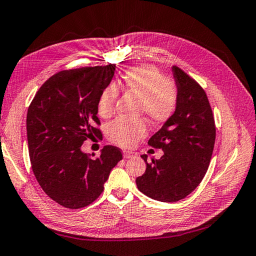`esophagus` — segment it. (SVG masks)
I'll list each match as a JSON object with an SVG mask.
<instances>
[{
  "mask_svg": "<svg viewBox=\"0 0 256 256\" xmlns=\"http://www.w3.org/2000/svg\"><path fill=\"white\" fill-rule=\"evenodd\" d=\"M134 157H137V154L132 152V151H124V158L126 159H132Z\"/></svg>",
  "mask_w": 256,
  "mask_h": 256,
  "instance_id": "34e87169",
  "label": "esophagus"
}]
</instances>
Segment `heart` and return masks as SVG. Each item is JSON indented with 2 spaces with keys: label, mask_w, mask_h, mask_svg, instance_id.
I'll return each instance as SVG.
<instances>
[{
  "label": "heart",
  "mask_w": 256,
  "mask_h": 256,
  "mask_svg": "<svg viewBox=\"0 0 256 256\" xmlns=\"http://www.w3.org/2000/svg\"><path fill=\"white\" fill-rule=\"evenodd\" d=\"M124 90L140 98L139 112L154 124H164L174 116L179 105L178 87L172 80H166L162 72L152 65L136 66L124 72L120 80ZM119 95L118 87L110 84L104 88L97 100V112L102 118H110L114 114V102ZM144 119L117 118L107 127V138L122 148H132L147 134Z\"/></svg>",
  "instance_id": "1"
}]
</instances>
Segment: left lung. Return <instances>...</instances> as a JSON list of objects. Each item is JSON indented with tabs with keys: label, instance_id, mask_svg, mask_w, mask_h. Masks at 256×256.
<instances>
[{
	"label": "left lung",
	"instance_id": "8db88e82",
	"mask_svg": "<svg viewBox=\"0 0 256 256\" xmlns=\"http://www.w3.org/2000/svg\"><path fill=\"white\" fill-rule=\"evenodd\" d=\"M179 90L174 116L149 139L162 149L159 160L142 154L147 168L136 179L139 191L154 200L176 202L184 199L204 178L216 142V124L204 90L186 72L172 67Z\"/></svg>",
	"mask_w": 256,
	"mask_h": 256
}]
</instances>
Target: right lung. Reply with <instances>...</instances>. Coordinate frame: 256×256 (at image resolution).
Wrapping results in <instances>:
<instances>
[{
	"instance_id": "obj_1",
	"label": "right lung",
	"mask_w": 256,
	"mask_h": 256,
	"mask_svg": "<svg viewBox=\"0 0 256 256\" xmlns=\"http://www.w3.org/2000/svg\"><path fill=\"white\" fill-rule=\"evenodd\" d=\"M114 68L109 64L56 72L28 107L26 130L34 176L45 194L65 208H80L95 201L122 159L114 146H105L97 158L80 149L88 138H102L97 100Z\"/></svg>"
}]
</instances>
